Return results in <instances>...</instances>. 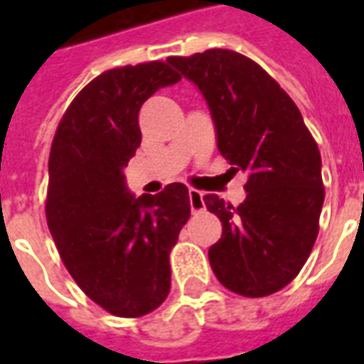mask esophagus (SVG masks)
<instances>
[{"label":"esophagus","instance_id":"34e87169","mask_svg":"<svg viewBox=\"0 0 364 364\" xmlns=\"http://www.w3.org/2000/svg\"><path fill=\"white\" fill-rule=\"evenodd\" d=\"M203 193L197 189H189V203H191V210L193 213H200L205 210V200H203Z\"/></svg>","mask_w":364,"mask_h":364}]
</instances>
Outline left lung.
<instances>
[{"mask_svg": "<svg viewBox=\"0 0 364 364\" xmlns=\"http://www.w3.org/2000/svg\"><path fill=\"white\" fill-rule=\"evenodd\" d=\"M167 62L205 97L216 144L234 171L247 173L240 206L206 195L222 222L208 250L216 279L242 296L284 289L312 252L323 183L318 144L304 119L273 77L234 50L171 56Z\"/></svg>", "mask_w": 364, "mask_h": 364, "instance_id": "obj_1", "label": "left lung"}]
</instances>
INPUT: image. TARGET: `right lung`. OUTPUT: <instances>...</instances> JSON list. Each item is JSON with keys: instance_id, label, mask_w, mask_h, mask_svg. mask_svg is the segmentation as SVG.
Segmentation results:
<instances>
[{"instance_id": "obj_1", "label": "right lung", "mask_w": 364, "mask_h": 364, "mask_svg": "<svg viewBox=\"0 0 364 364\" xmlns=\"http://www.w3.org/2000/svg\"><path fill=\"white\" fill-rule=\"evenodd\" d=\"M179 80L166 62L103 72L68 107L52 142L50 234L80 289L120 318L150 314L166 300L169 252L189 220V189L183 183L134 197L124 177L142 142V105Z\"/></svg>"}]
</instances>
